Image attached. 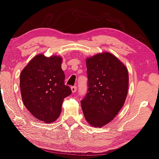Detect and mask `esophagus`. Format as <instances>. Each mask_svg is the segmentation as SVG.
I'll use <instances>...</instances> for the list:
<instances>
[{
	"label": "esophagus",
	"instance_id": "esophagus-1",
	"mask_svg": "<svg viewBox=\"0 0 159 159\" xmlns=\"http://www.w3.org/2000/svg\"><path fill=\"white\" fill-rule=\"evenodd\" d=\"M71 89L72 92H76V89H77L76 86H71Z\"/></svg>",
	"mask_w": 159,
	"mask_h": 159
}]
</instances>
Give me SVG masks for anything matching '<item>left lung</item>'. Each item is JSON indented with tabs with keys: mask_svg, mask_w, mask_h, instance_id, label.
<instances>
[{
	"mask_svg": "<svg viewBox=\"0 0 159 159\" xmlns=\"http://www.w3.org/2000/svg\"><path fill=\"white\" fill-rule=\"evenodd\" d=\"M86 66L88 89L80 102L83 112L91 126L102 127L116 116L125 102L128 70L107 52L87 58Z\"/></svg>",
	"mask_w": 159,
	"mask_h": 159,
	"instance_id": "left-lung-1",
	"label": "left lung"
}]
</instances>
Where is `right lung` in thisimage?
Here are the masks:
<instances>
[{"mask_svg": "<svg viewBox=\"0 0 159 159\" xmlns=\"http://www.w3.org/2000/svg\"><path fill=\"white\" fill-rule=\"evenodd\" d=\"M62 57L43 54L34 57L20 74V88L24 106L37 119L51 123L61 112L63 100L71 94L65 85Z\"/></svg>", "mask_w": 159, "mask_h": 159, "instance_id": "1", "label": "right lung"}]
</instances>
